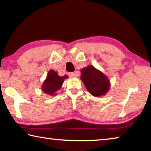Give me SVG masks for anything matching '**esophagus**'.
Here are the masks:
<instances>
[{
    "label": "esophagus",
    "instance_id": "obj_1",
    "mask_svg": "<svg viewBox=\"0 0 151 151\" xmlns=\"http://www.w3.org/2000/svg\"><path fill=\"white\" fill-rule=\"evenodd\" d=\"M68 76H75V73H68Z\"/></svg>",
    "mask_w": 151,
    "mask_h": 151
}]
</instances>
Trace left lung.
I'll list each match as a JSON object with an SVG mask.
<instances>
[{
  "mask_svg": "<svg viewBox=\"0 0 151 151\" xmlns=\"http://www.w3.org/2000/svg\"><path fill=\"white\" fill-rule=\"evenodd\" d=\"M81 78L88 91L94 96L104 95L109 90L108 78L93 66L82 68Z\"/></svg>",
  "mask_w": 151,
  "mask_h": 151,
  "instance_id": "1",
  "label": "left lung"
}]
</instances>
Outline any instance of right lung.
Returning a JSON list of instances; mask_svg holds the SVG:
<instances>
[{
    "instance_id": "right-lung-1",
    "label": "right lung",
    "mask_w": 151,
    "mask_h": 151,
    "mask_svg": "<svg viewBox=\"0 0 151 151\" xmlns=\"http://www.w3.org/2000/svg\"><path fill=\"white\" fill-rule=\"evenodd\" d=\"M68 76L65 75L63 76H59L57 72L53 70H50L48 73L47 79L43 83L42 89L44 93L48 94L53 95L55 92L60 88L64 80L67 78Z\"/></svg>"
}]
</instances>
